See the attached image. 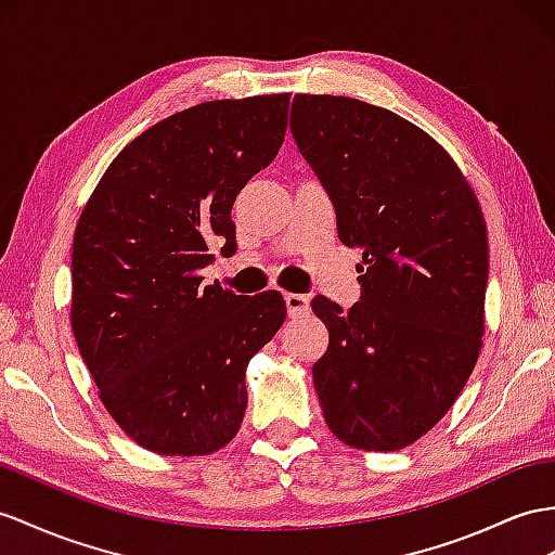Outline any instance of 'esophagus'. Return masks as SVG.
<instances>
[{"label": "esophagus", "mask_w": 555, "mask_h": 555, "mask_svg": "<svg viewBox=\"0 0 555 555\" xmlns=\"http://www.w3.org/2000/svg\"><path fill=\"white\" fill-rule=\"evenodd\" d=\"M283 300H286L291 317H300V314H307V311H309V297L307 295L286 293V295H283Z\"/></svg>", "instance_id": "esophagus-1"}]
</instances>
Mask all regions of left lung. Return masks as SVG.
<instances>
[{
  "label": "left lung",
  "mask_w": 555,
  "mask_h": 555,
  "mask_svg": "<svg viewBox=\"0 0 555 555\" xmlns=\"http://www.w3.org/2000/svg\"><path fill=\"white\" fill-rule=\"evenodd\" d=\"M291 131L363 250L361 302L314 297L331 333L311 367L328 429L391 452L434 429L486 333L488 230L460 166L420 126L345 95L297 93Z\"/></svg>",
  "instance_id": "obj_1"
}]
</instances>
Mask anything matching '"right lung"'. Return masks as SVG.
Here are the masks:
<instances>
[{
  "label": "right lung",
  "instance_id": "obj_1",
  "mask_svg": "<svg viewBox=\"0 0 555 555\" xmlns=\"http://www.w3.org/2000/svg\"><path fill=\"white\" fill-rule=\"evenodd\" d=\"M291 93L210 101L131 140L83 206L73 333L103 405L138 446L196 457L236 436L246 367L286 321L279 291L241 302L202 286L210 241L236 246L232 206L274 162Z\"/></svg>",
  "mask_w": 555,
  "mask_h": 555
}]
</instances>
